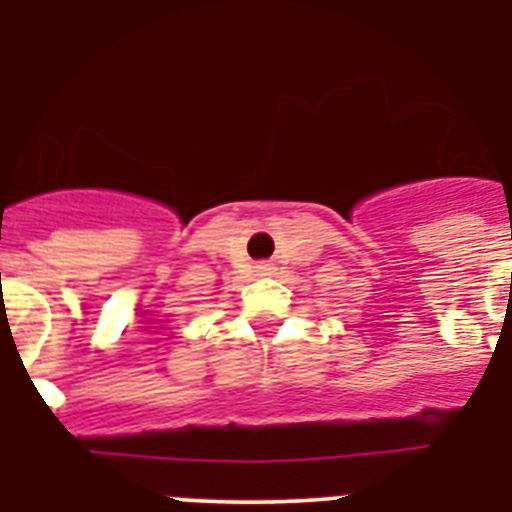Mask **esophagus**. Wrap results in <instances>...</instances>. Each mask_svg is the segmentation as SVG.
<instances>
[{
    "label": "esophagus",
    "instance_id": "esophagus-1",
    "mask_svg": "<svg viewBox=\"0 0 512 512\" xmlns=\"http://www.w3.org/2000/svg\"><path fill=\"white\" fill-rule=\"evenodd\" d=\"M270 270H273V265H270V263H260V265H257V273H260V276H268Z\"/></svg>",
    "mask_w": 512,
    "mask_h": 512
}]
</instances>
